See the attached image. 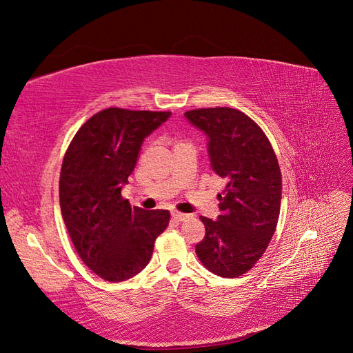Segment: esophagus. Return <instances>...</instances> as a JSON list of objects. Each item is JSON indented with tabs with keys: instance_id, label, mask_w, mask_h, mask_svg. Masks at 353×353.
<instances>
[{
	"instance_id": "34e87169",
	"label": "esophagus",
	"mask_w": 353,
	"mask_h": 353,
	"mask_svg": "<svg viewBox=\"0 0 353 353\" xmlns=\"http://www.w3.org/2000/svg\"><path fill=\"white\" fill-rule=\"evenodd\" d=\"M172 218L176 221V222H183L188 218V215H185V213H181V212H172Z\"/></svg>"
}]
</instances>
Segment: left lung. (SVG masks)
Here are the masks:
<instances>
[{
  "mask_svg": "<svg viewBox=\"0 0 353 353\" xmlns=\"http://www.w3.org/2000/svg\"><path fill=\"white\" fill-rule=\"evenodd\" d=\"M185 119L208 137L213 172L227 181L218 194L216 221L201 216L206 236L196 253L219 276H240L261 259L274 236L281 206L279 160L261 128L230 108L197 109Z\"/></svg>",
  "mask_w": 353,
  "mask_h": 353,
  "instance_id": "8db88e82",
  "label": "left lung"
}]
</instances>
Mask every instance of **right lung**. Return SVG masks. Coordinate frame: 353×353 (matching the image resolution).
<instances>
[{
  "mask_svg": "<svg viewBox=\"0 0 353 353\" xmlns=\"http://www.w3.org/2000/svg\"><path fill=\"white\" fill-rule=\"evenodd\" d=\"M170 112L104 109L85 122L68 148L60 172V209L83 263L105 281H125L152 259L168 210H144L123 200L144 138Z\"/></svg>",
  "mask_w": 353,
  "mask_h": 353,
  "instance_id": "right-lung-1",
  "label": "right lung"
}]
</instances>
